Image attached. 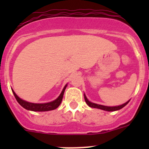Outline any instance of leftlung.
I'll return each instance as SVG.
<instances>
[{
  "label": "left lung",
  "instance_id": "1",
  "mask_svg": "<svg viewBox=\"0 0 149 149\" xmlns=\"http://www.w3.org/2000/svg\"><path fill=\"white\" fill-rule=\"evenodd\" d=\"M84 95V99H85V101H86V103L87 104V105L90 107H93V108H97V109H100V110H105V111H116V110H119L120 109L123 108L124 107L126 106V105L128 104V102L130 101H127V102H125V104H121L119 105V106H114V107H109V106H104V105H101V104H95V103H93V102H91L88 100V98H86V95Z\"/></svg>",
  "mask_w": 149,
  "mask_h": 149
}]
</instances>
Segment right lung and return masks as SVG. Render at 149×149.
<instances>
[{
    "label": "right lung",
    "mask_w": 149,
    "mask_h": 149,
    "mask_svg": "<svg viewBox=\"0 0 149 149\" xmlns=\"http://www.w3.org/2000/svg\"><path fill=\"white\" fill-rule=\"evenodd\" d=\"M67 86V84H65V86H64L63 89L62 90L61 93L60 95L58 96V98H56L54 101H51V102H48V103H43V104H36V103H31V102H28L22 99L15 94V93L12 89L13 91V95L16 98L18 104L22 107H23L24 108L26 109L27 110H31V111H36V112H44V111H49V110H53L56 109L60 106L61 104L62 100H63V95H64V92Z\"/></svg>",
    "instance_id": "add662e5"
}]
</instances>
